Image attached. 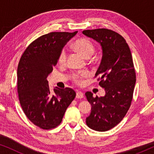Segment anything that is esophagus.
Instances as JSON below:
<instances>
[{"mask_svg":"<svg viewBox=\"0 0 154 154\" xmlns=\"http://www.w3.org/2000/svg\"><path fill=\"white\" fill-rule=\"evenodd\" d=\"M84 97L83 93L81 91H77L76 92V97L79 99H81Z\"/></svg>","mask_w":154,"mask_h":154,"instance_id":"esophagus-1","label":"esophagus"}]
</instances>
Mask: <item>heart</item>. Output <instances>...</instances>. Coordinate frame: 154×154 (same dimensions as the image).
<instances>
[{
	"instance_id": "b5f03b06",
	"label": "heart",
	"mask_w": 154,
	"mask_h": 154,
	"mask_svg": "<svg viewBox=\"0 0 154 154\" xmlns=\"http://www.w3.org/2000/svg\"><path fill=\"white\" fill-rule=\"evenodd\" d=\"M73 47L75 49L81 54L85 58H90L94 52V46L93 43L89 39L82 38L78 39L73 43ZM67 57V52L66 49H63L60 53L58 57V62L60 64H64L66 63ZM87 71H81L75 73L73 75V80L75 83L81 84L84 78L88 76Z\"/></svg>"
}]
</instances>
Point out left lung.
I'll list each match as a JSON object with an SVG mask.
<instances>
[{
  "label": "left lung",
  "instance_id": "obj_1",
  "mask_svg": "<svg viewBox=\"0 0 154 154\" xmlns=\"http://www.w3.org/2000/svg\"><path fill=\"white\" fill-rule=\"evenodd\" d=\"M83 33L102 46V58L95 77L99 76V85L106 92L100 97L85 92L92 106L86 124L96 131H107L123 120L131 105L136 82L131 52L124 38L110 29L85 30Z\"/></svg>",
  "mask_w": 154,
  "mask_h": 154
}]
</instances>
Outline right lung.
<instances>
[{"instance_id": "add662e5", "label": "right lung", "mask_w": 154, "mask_h": 154, "mask_svg": "<svg viewBox=\"0 0 154 154\" xmlns=\"http://www.w3.org/2000/svg\"><path fill=\"white\" fill-rule=\"evenodd\" d=\"M78 31L51 32L29 45L17 68V92L21 106L29 121L43 130L61 123L66 109L74 100L71 88H54L51 92L47 77L53 70L60 53Z\"/></svg>"}]
</instances>
